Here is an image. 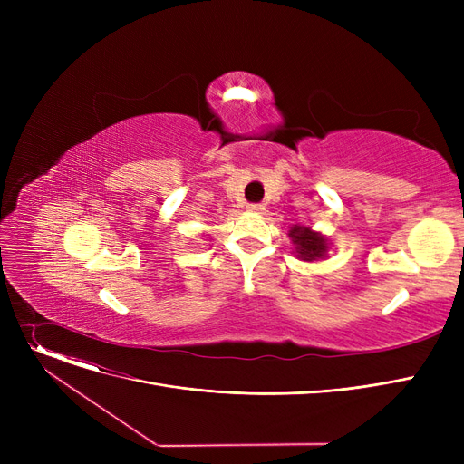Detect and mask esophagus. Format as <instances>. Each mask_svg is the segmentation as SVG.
Instances as JSON below:
<instances>
[{"label":"esophagus","mask_w":464,"mask_h":464,"mask_svg":"<svg viewBox=\"0 0 464 464\" xmlns=\"http://www.w3.org/2000/svg\"><path fill=\"white\" fill-rule=\"evenodd\" d=\"M248 210H252V212H261V210H263V205H259V203H250V205H248Z\"/></svg>","instance_id":"esophagus-1"}]
</instances>
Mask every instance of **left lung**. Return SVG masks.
I'll list each match as a JSON object with an SVG mask.
<instances>
[{
	"label": "left lung",
	"mask_w": 464,
	"mask_h": 464,
	"mask_svg": "<svg viewBox=\"0 0 464 464\" xmlns=\"http://www.w3.org/2000/svg\"><path fill=\"white\" fill-rule=\"evenodd\" d=\"M291 242L295 246V254L303 261H315V259H324L327 257L329 252V240L318 233L312 231L310 227L304 226H295L289 229Z\"/></svg>",
	"instance_id": "obj_1"
}]
</instances>
